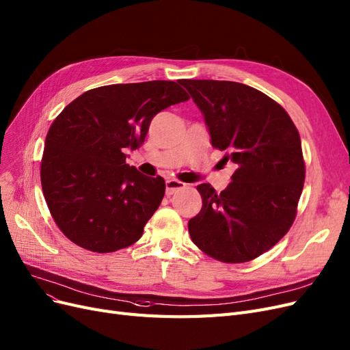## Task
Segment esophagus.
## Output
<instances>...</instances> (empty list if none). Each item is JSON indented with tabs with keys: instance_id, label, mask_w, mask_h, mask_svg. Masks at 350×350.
<instances>
[{
	"instance_id": "1",
	"label": "esophagus",
	"mask_w": 350,
	"mask_h": 350,
	"mask_svg": "<svg viewBox=\"0 0 350 350\" xmlns=\"http://www.w3.org/2000/svg\"><path fill=\"white\" fill-rule=\"evenodd\" d=\"M165 187H166V196H172L174 192L183 189L185 187V184L180 183V180H176V179H167L165 183Z\"/></svg>"
}]
</instances>
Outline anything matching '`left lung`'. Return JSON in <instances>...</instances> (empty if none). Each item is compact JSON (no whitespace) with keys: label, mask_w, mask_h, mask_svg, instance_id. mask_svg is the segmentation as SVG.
<instances>
[{"label":"left lung","mask_w":350,"mask_h":350,"mask_svg":"<svg viewBox=\"0 0 350 350\" xmlns=\"http://www.w3.org/2000/svg\"><path fill=\"white\" fill-rule=\"evenodd\" d=\"M202 113L211 144L236 171L220 194L197 187L201 211L189 236L211 258L242 263L269 250L290 230L304 187L298 130L284 108L245 83L180 79Z\"/></svg>","instance_id":"8db88e82"}]
</instances>
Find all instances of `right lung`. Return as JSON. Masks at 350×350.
Here are the masks:
<instances>
[{"label": "right lung", "instance_id": "add662e5", "mask_svg": "<svg viewBox=\"0 0 350 350\" xmlns=\"http://www.w3.org/2000/svg\"><path fill=\"white\" fill-rule=\"evenodd\" d=\"M189 97L174 81L114 83L68 104L47 131L42 189L53 220L75 245L97 253L136 243L161 206L162 176L126 163L152 118Z\"/></svg>", "mask_w": 350, "mask_h": 350}]
</instances>
